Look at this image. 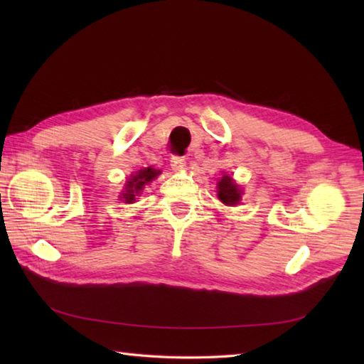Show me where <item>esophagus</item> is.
<instances>
[{
	"label": "esophagus",
	"mask_w": 364,
	"mask_h": 364,
	"mask_svg": "<svg viewBox=\"0 0 364 364\" xmlns=\"http://www.w3.org/2000/svg\"><path fill=\"white\" fill-rule=\"evenodd\" d=\"M170 166L173 170H183L186 168V159H184V156H172L170 158Z\"/></svg>",
	"instance_id": "1"
}]
</instances>
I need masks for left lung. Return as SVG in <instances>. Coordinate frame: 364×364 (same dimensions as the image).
Returning a JSON list of instances; mask_svg holds the SVG:
<instances>
[{"mask_svg": "<svg viewBox=\"0 0 364 364\" xmlns=\"http://www.w3.org/2000/svg\"><path fill=\"white\" fill-rule=\"evenodd\" d=\"M219 186V198L222 203L230 205V206H235L239 203V200H241V191H239L237 184L233 183L231 180V176L223 175L222 180L218 183Z\"/></svg>", "mask_w": 364, "mask_h": 364, "instance_id": "left-lung-1", "label": "left lung"}]
</instances>
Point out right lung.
I'll use <instances>...</instances> for the list:
<instances>
[{
  "label": "right lung",
  "mask_w": 364,
  "mask_h": 364,
  "mask_svg": "<svg viewBox=\"0 0 364 364\" xmlns=\"http://www.w3.org/2000/svg\"><path fill=\"white\" fill-rule=\"evenodd\" d=\"M161 172L159 170H154L151 167L141 170V172H137L136 175H133L128 180L127 183V188H125V194H123V198H125V202L131 203L133 200H136V196L141 194L142 188L145 186L146 183H150L153 178H156Z\"/></svg>",
  "instance_id": "obj_1"
}]
</instances>
